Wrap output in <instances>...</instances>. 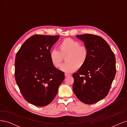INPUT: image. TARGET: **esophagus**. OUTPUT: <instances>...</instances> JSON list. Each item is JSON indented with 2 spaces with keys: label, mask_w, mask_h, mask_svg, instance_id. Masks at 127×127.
<instances>
[{
  "label": "esophagus",
  "mask_w": 127,
  "mask_h": 127,
  "mask_svg": "<svg viewBox=\"0 0 127 127\" xmlns=\"http://www.w3.org/2000/svg\"><path fill=\"white\" fill-rule=\"evenodd\" d=\"M71 75L69 74H67V73H65L64 74V76L65 77H67V76H70Z\"/></svg>",
  "instance_id": "obj_1"
}]
</instances>
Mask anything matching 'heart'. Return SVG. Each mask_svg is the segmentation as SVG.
Instances as JSON below:
<instances>
[{"label":"heart","instance_id":"obj_1","mask_svg":"<svg viewBox=\"0 0 127 127\" xmlns=\"http://www.w3.org/2000/svg\"><path fill=\"white\" fill-rule=\"evenodd\" d=\"M89 51L85 45H80L77 41L66 38L59 45V51L53 49L50 52V59L53 66L59 68L66 56V63L61 65L60 69L66 72H71L83 67L88 59Z\"/></svg>","mask_w":127,"mask_h":127}]
</instances>
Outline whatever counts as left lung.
I'll return each instance as SVG.
<instances>
[{
    "instance_id": "obj_1",
    "label": "left lung",
    "mask_w": 127,
    "mask_h": 127,
    "mask_svg": "<svg viewBox=\"0 0 127 127\" xmlns=\"http://www.w3.org/2000/svg\"><path fill=\"white\" fill-rule=\"evenodd\" d=\"M84 42L89 56L84 66L72 75V88L78 99L92 104L108 94L116 73V57L109 45L99 36L76 35Z\"/></svg>"
}]
</instances>
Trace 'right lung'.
I'll use <instances>...</instances> for the list:
<instances>
[{"label":"right lung","instance_id":"add662e5","mask_svg":"<svg viewBox=\"0 0 127 127\" xmlns=\"http://www.w3.org/2000/svg\"><path fill=\"white\" fill-rule=\"evenodd\" d=\"M59 38L35 34L27 39L16 53L15 80L23 96L34 105L50 103L64 80V72L53 66L50 59V49Z\"/></svg>","mask_w":127,"mask_h":127}]
</instances>
